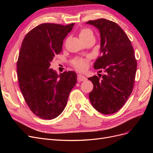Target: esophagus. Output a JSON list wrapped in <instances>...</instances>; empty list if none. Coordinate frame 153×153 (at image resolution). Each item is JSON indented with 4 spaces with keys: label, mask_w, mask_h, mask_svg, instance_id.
Segmentation results:
<instances>
[{
    "label": "esophagus",
    "mask_w": 153,
    "mask_h": 153,
    "mask_svg": "<svg viewBox=\"0 0 153 153\" xmlns=\"http://www.w3.org/2000/svg\"><path fill=\"white\" fill-rule=\"evenodd\" d=\"M78 82H82V81H85L87 80V78L85 76H84V75H81V74H79V75H78Z\"/></svg>",
    "instance_id": "obj_1"
}]
</instances>
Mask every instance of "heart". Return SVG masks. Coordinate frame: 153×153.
<instances>
[{
	"mask_svg": "<svg viewBox=\"0 0 153 153\" xmlns=\"http://www.w3.org/2000/svg\"><path fill=\"white\" fill-rule=\"evenodd\" d=\"M79 36H80V39L82 40H84L87 38H88V37H89L91 36H93V32H92V31L90 29L84 28V29H81ZM73 66H75V68H76L77 69L83 70V69H84L86 67L87 61L85 59L76 58L73 60Z\"/></svg>",
	"mask_w": 153,
	"mask_h": 153,
	"instance_id": "b5f03b06",
	"label": "heart"
}]
</instances>
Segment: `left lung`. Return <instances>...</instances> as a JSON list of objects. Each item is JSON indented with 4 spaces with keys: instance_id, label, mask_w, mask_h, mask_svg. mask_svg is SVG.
<instances>
[{
    "instance_id": "left-lung-1",
    "label": "left lung",
    "mask_w": 153,
    "mask_h": 153,
    "mask_svg": "<svg viewBox=\"0 0 153 153\" xmlns=\"http://www.w3.org/2000/svg\"><path fill=\"white\" fill-rule=\"evenodd\" d=\"M100 31L101 55L96 59L94 68L105 73L100 78H88L94 88L89 93L93 107L103 114L117 112L133 91L137 63L130 40L116 23L101 18L86 22Z\"/></svg>"
}]
</instances>
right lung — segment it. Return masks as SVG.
Returning <instances> with one entry per match:
<instances>
[{
    "label": "right lung",
    "mask_w": 153,
    "mask_h": 153,
    "mask_svg": "<svg viewBox=\"0 0 153 153\" xmlns=\"http://www.w3.org/2000/svg\"><path fill=\"white\" fill-rule=\"evenodd\" d=\"M74 25L40 24L29 31L22 41L16 64L18 82L27 105L41 119H53L62 112L76 83L75 72L58 75L50 69Z\"/></svg>",
    "instance_id": "add662e5"
}]
</instances>
